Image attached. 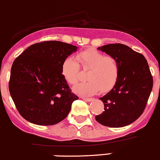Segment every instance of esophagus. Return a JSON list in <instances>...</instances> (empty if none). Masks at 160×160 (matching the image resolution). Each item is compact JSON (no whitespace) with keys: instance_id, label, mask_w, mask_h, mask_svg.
Listing matches in <instances>:
<instances>
[{"instance_id":"esophagus-1","label":"esophagus","mask_w":160,"mask_h":160,"mask_svg":"<svg viewBox=\"0 0 160 160\" xmlns=\"http://www.w3.org/2000/svg\"><path fill=\"white\" fill-rule=\"evenodd\" d=\"M82 99H83V100H85V101H87V102H92V100L94 99L93 98H84V97L82 98Z\"/></svg>"}]
</instances>
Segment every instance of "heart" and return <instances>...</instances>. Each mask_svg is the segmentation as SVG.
Segmentation results:
<instances>
[{
    "label": "heart",
    "instance_id": "heart-1",
    "mask_svg": "<svg viewBox=\"0 0 160 160\" xmlns=\"http://www.w3.org/2000/svg\"><path fill=\"white\" fill-rule=\"evenodd\" d=\"M76 59L77 62L72 57L67 58L61 65L63 77L72 85L78 81L80 66L84 71H88V81L75 86L73 88L75 93L81 96H92L100 90L108 92L115 87L120 74V67L115 58L106 56L95 49H87L79 52Z\"/></svg>",
    "mask_w": 160,
    "mask_h": 160
}]
</instances>
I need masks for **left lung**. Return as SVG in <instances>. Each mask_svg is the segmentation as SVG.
Masks as SVG:
<instances>
[{
	"label": "left lung",
	"instance_id": "8db88e82",
	"mask_svg": "<svg viewBox=\"0 0 160 160\" xmlns=\"http://www.w3.org/2000/svg\"><path fill=\"white\" fill-rule=\"evenodd\" d=\"M98 49L116 59L120 74L115 87L99 98L104 112L96 120L110 128L127 126L142 115L150 97L153 80L148 63L143 54L123 44H108Z\"/></svg>",
	"mask_w": 160,
	"mask_h": 160
}]
</instances>
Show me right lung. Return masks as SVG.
<instances>
[{
    "instance_id": "add662e5",
    "label": "right lung",
    "mask_w": 160,
    "mask_h": 160,
    "mask_svg": "<svg viewBox=\"0 0 160 160\" xmlns=\"http://www.w3.org/2000/svg\"><path fill=\"white\" fill-rule=\"evenodd\" d=\"M77 47L59 41L33 44L15 59L9 90L23 118L38 125H53L64 120L74 100L61 73L67 58Z\"/></svg>"
}]
</instances>
